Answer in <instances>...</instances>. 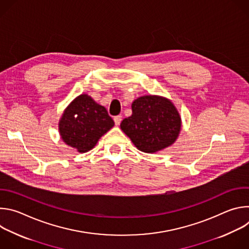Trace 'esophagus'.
<instances>
[{
	"mask_svg": "<svg viewBox=\"0 0 249 249\" xmlns=\"http://www.w3.org/2000/svg\"><path fill=\"white\" fill-rule=\"evenodd\" d=\"M121 121H122V116L121 115H117V116H115L114 117V122H115V125H120V123H121Z\"/></svg>",
	"mask_w": 249,
	"mask_h": 249,
	"instance_id": "1",
	"label": "esophagus"
}]
</instances>
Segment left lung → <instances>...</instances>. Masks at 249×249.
<instances>
[{"label": "left lung", "instance_id": "8db88e82", "mask_svg": "<svg viewBox=\"0 0 249 249\" xmlns=\"http://www.w3.org/2000/svg\"><path fill=\"white\" fill-rule=\"evenodd\" d=\"M132 115L125 118L121 130L135 147L154 154L171 146L181 130V117L172 101L160 95L140 96L132 102Z\"/></svg>", "mask_w": 249, "mask_h": 249}]
</instances>
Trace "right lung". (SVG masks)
<instances>
[{
  "label": "right lung",
  "instance_id": "1",
  "mask_svg": "<svg viewBox=\"0 0 249 249\" xmlns=\"http://www.w3.org/2000/svg\"><path fill=\"white\" fill-rule=\"evenodd\" d=\"M58 125L64 143L82 154L93 149L98 140L114 126V121L104 106L84 93L67 106Z\"/></svg>",
  "mask_w": 249,
  "mask_h": 249
}]
</instances>
